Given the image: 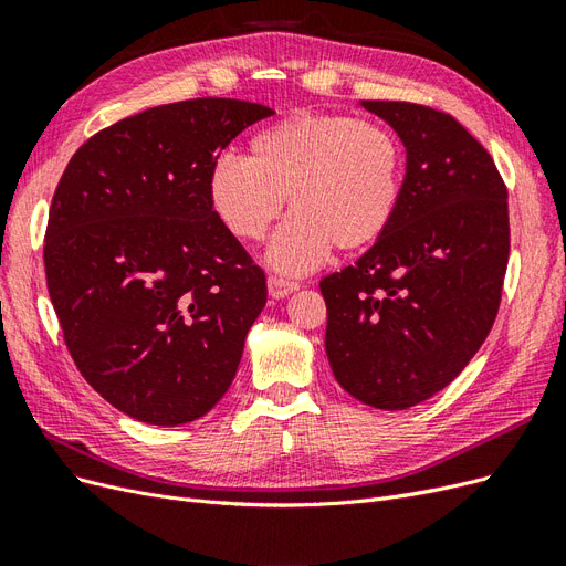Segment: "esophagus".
Wrapping results in <instances>:
<instances>
[{
    "label": "esophagus",
    "mask_w": 566,
    "mask_h": 566,
    "mask_svg": "<svg viewBox=\"0 0 566 566\" xmlns=\"http://www.w3.org/2000/svg\"><path fill=\"white\" fill-rule=\"evenodd\" d=\"M266 285H269V295L276 297V300L287 297L290 293H295V290L300 287L295 281H287V279H281V276H269Z\"/></svg>",
    "instance_id": "esophagus-1"
}]
</instances>
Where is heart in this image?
<instances>
[{
	"label": "heart",
	"instance_id": "obj_1",
	"mask_svg": "<svg viewBox=\"0 0 566 566\" xmlns=\"http://www.w3.org/2000/svg\"><path fill=\"white\" fill-rule=\"evenodd\" d=\"M403 150L387 127L352 115L302 113L252 136L250 158L221 153L208 191L221 224L256 243L285 208L295 212L273 235L266 262L302 276L333 248L361 250L387 231L399 208Z\"/></svg>",
	"mask_w": 566,
	"mask_h": 566
}]
</instances>
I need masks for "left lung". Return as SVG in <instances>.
<instances>
[{"label":"left lung","instance_id":"1","mask_svg":"<svg viewBox=\"0 0 566 566\" xmlns=\"http://www.w3.org/2000/svg\"><path fill=\"white\" fill-rule=\"evenodd\" d=\"M406 146L399 208L354 266L321 281L325 354L354 399L403 410L434 397L484 345L510 254L507 188L449 113L361 101Z\"/></svg>","mask_w":566,"mask_h":566}]
</instances>
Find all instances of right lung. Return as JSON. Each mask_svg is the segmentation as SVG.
<instances>
[{
	"label": "right lung",
	"mask_w": 566,
	"mask_h": 566,
	"mask_svg": "<svg viewBox=\"0 0 566 566\" xmlns=\"http://www.w3.org/2000/svg\"><path fill=\"white\" fill-rule=\"evenodd\" d=\"M269 115L238 98L148 108L82 144L56 186L49 297L82 378L134 420L202 418L235 378L266 279L219 221L208 177Z\"/></svg>",
	"instance_id": "obj_1"
}]
</instances>
